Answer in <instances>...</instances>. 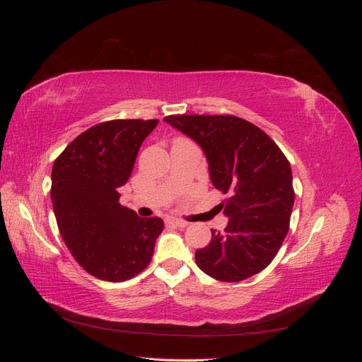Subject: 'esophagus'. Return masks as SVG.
<instances>
[{
    "mask_svg": "<svg viewBox=\"0 0 362 362\" xmlns=\"http://www.w3.org/2000/svg\"><path fill=\"white\" fill-rule=\"evenodd\" d=\"M169 223H172V225H175V226H181V228H184V226H187L189 223L187 222H185V221H181V218H169V221H168Z\"/></svg>",
    "mask_w": 362,
    "mask_h": 362,
    "instance_id": "34e87169",
    "label": "esophagus"
}]
</instances>
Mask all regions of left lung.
Instances as JSON below:
<instances>
[{"instance_id":"1","label":"left lung","mask_w":362,"mask_h":362,"mask_svg":"<svg viewBox=\"0 0 362 362\" xmlns=\"http://www.w3.org/2000/svg\"><path fill=\"white\" fill-rule=\"evenodd\" d=\"M164 122L198 144L210 180L228 193L223 233L198 249V267L217 281L238 282L266 269L288 233L294 204L290 163L264 131L237 116H166Z\"/></svg>"}]
</instances>
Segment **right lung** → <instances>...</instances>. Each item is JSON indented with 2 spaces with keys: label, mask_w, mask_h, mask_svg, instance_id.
Masks as SVG:
<instances>
[{
  "label": "right lung",
  "mask_w": 362,
  "mask_h": 362,
  "mask_svg": "<svg viewBox=\"0 0 362 362\" xmlns=\"http://www.w3.org/2000/svg\"><path fill=\"white\" fill-rule=\"evenodd\" d=\"M157 119H119L86 129L54 161L51 201L59 231L90 275L122 282L144 270L163 231L160 217H139L119 204L139 149Z\"/></svg>",
  "instance_id": "obj_1"
}]
</instances>
